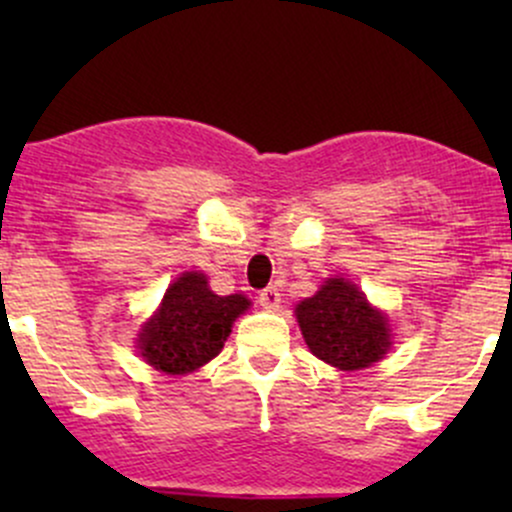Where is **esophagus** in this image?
I'll use <instances>...</instances> for the list:
<instances>
[{
    "label": "esophagus",
    "mask_w": 512,
    "mask_h": 512,
    "mask_svg": "<svg viewBox=\"0 0 512 512\" xmlns=\"http://www.w3.org/2000/svg\"><path fill=\"white\" fill-rule=\"evenodd\" d=\"M279 303H281V293L276 286H267V289L260 293V305L264 310H276L279 308Z\"/></svg>",
    "instance_id": "obj_1"
}]
</instances>
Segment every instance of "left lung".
I'll use <instances>...</instances> for the list:
<instances>
[{"instance_id": "left-lung-1", "label": "left lung", "mask_w": 512, "mask_h": 512, "mask_svg": "<svg viewBox=\"0 0 512 512\" xmlns=\"http://www.w3.org/2000/svg\"><path fill=\"white\" fill-rule=\"evenodd\" d=\"M296 317L310 351L334 368H366L390 349L387 320L351 281H325L313 298L298 303Z\"/></svg>"}]
</instances>
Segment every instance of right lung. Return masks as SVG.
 I'll list each match as a JSON object with an SVG mask.
<instances>
[{
  "mask_svg": "<svg viewBox=\"0 0 512 512\" xmlns=\"http://www.w3.org/2000/svg\"><path fill=\"white\" fill-rule=\"evenodd\" d=\"M245 296H216L207 276L182 274L170 284L161 308L139 334L146 363L168 375L192 373L219 356L233 320L248 310Z\"/></svg>",
  "mask_w": 512,
  "mask_h": 512,
  "instance_id": "add662e5",
  "label": "right lung"
}]
</instances>
